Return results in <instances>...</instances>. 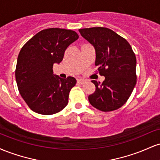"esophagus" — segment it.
<instances>
[{"label":"esophagus","instance_id":"1","mask_svg":"<svg viewBox=\"0 0 160 160\" xmlns=\"http://www.w3.org/2000/svg\"><path fill=\"white\" fill-rule=\"evenodd\" d=\"M78 82H79V83H81V84H82V83H84V82H86V80H84V79L80 78V79H78Z\"/></svg>","mask_w":160,"mask_h":160}]
</instances>
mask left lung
I'll return each mask as SVG.
<instances>
[{
	"instance_id": "8db88e82",
	"label": "left lung",
	"mask_w": 160,
	"mask_h": 160,
	"mask_svg": "<svg viewBox=\"0 0 160 160\" xmlns=\"http://www.w3.org/2000/svg\"><path fill=\"white\" fill-rule=\"evenodd\" d=\"M80 34L94 47L95 65L105 77L102 83L92 80L95 91L89 102L102 111L122 107L136 84V57L126 40L107 28L79 29Z\"/></svg>"
}]
</instances>
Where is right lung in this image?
Wrapping results in <instances>:
<instances>
[{
  "label": "right lung",
  "instance_id": "add662e5",
  "mask_svg": "<svg viewBox=\"0 0 160 160\" xmlns=\"http://www.w3.org/2000/svg\"><path fill=\"white\" fill-rule=\"evenodd\" d=\"M76 32L47 28L31 38L20 50L16 68L19 93L28 107L40 114L51 115L64 109L76 79L53 74L54 64L62 61L66 49L78 39Z\"/></svg>",
  "mask_w": 160,
  "mask_h": 160
}]
</instances>
